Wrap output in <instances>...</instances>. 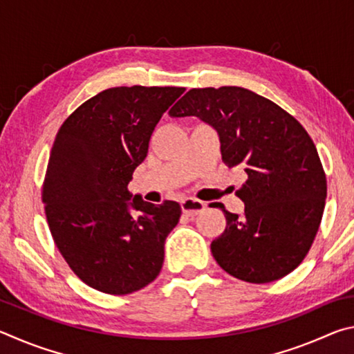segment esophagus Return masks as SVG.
<instances>
[{"label": "esophagus", "instance_id": "esophagus-1", "mask_svg": "<svg viewBox=\"0 0 354 354\" xmlns=\"http://www.w3.org/2000/svg\"><path fill=\"white\" fill-rule=\"evenodd\" d=\"M181 207H183V212L185 215H189V217H195V215L201 214L203 211L206 209V205L200 200H195V198H185L181 201Z\"/></svg>", "mask_w": 354, "mask_h": 354}]
</instances>
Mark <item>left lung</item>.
<instances>
[{"label":"left lung","instance_id":"obj_1","mask_svg":"<svg viewBox=\"0 0 354 354\" xmlns=\"http://www.w3.org/2000/svg\"><path fill=\"white\" fill-rule=\"evenodd\" d=\"M169 113L211 124L223 162L247 173L236 190L243 214L221 207L226 227L211 243L218 266L253 284L295 270L314 242L326 200V176L306 129L273 101L234 86L190 88Z\"/></svg>","mask_w":354,"mask_h":354}]
</instances>
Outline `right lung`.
<instances>
[{
  "label": "right lung",
  "instance_id": "add662e5",
  "mask_svg": "<svg viewBox=\"0 0 354 354\" xmlns=\"http://www.w3.org/2000/svg\"><path fill=\"white\" fill-rule=\"evenodd\" d=\"M184 87H112L62 123L41 190L51 236L87 286L127 295L148 286L181 217L176 201L151 205L128 190L151 134Z\"/></svg>",
  "mask_w": 354,
  "mask_h": 354
}]
</instances>
